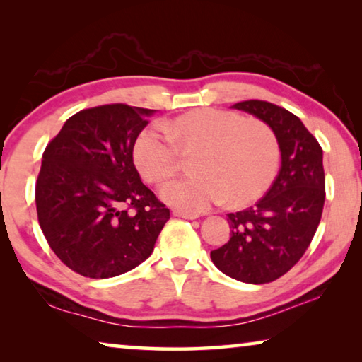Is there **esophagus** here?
Returning <instances> with one entry per match:
<instances>
[{
    "label": "esophagus",
    "instance_id": "1",
    "mask_svg": "<svg viewBox=\"0 0 362 362\" xmlns=\"http://www.w3.org/2000/svg\"><path fill=\"white\" fill-rule=\"evenodd\" d=\"M174 217H182V218H188V220H194L199 217V214L196 212H187V211H173Z\"/></svg>",
    "mask_w": 362,
    "mask_h": 362
}]
</instances>
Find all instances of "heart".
Segmentation results:
<instances>
[{"instance_id": "obj_1", "label": "heart", "mask_w": 362, "mask_h": 362, "mask_svg": "<svg viewBox=\"0 0 362 362\" xmlns=\"http://www.w3.org/2000/svg\"><path fill=\"white\" fill-rule=\"evenodd\" d=\"M162 129L146 127L134 144V163L144 179L159 185L179 170L180 155H193L192 179L169 182L161 198L175 209L201 212L223 203L241 207L259 199L279 166L272 126L220 108L192 110Z\"/></svg>"}]
</instances>
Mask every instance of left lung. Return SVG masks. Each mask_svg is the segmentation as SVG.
<instances>
[{
    "instance_id": "8db88e82",
    "label": "left lung",
    "mask_w": 362,
    "mask_h": 362,
    "mask_svg": "<svg viewBox=\"0 0 362 362\" xmlns=\"http://www.w3.org/2000/svg\"><path fill=\"white\" fill-rule=\"evenodd\" d=\"M233 108L272 126L279 142L281 169L259 203L228 214L231 238L212 250L211 259L226 276L265 284L302 259L320 225L326 199L322 148L303 122L283 107L244 100Z\"/></svg>"
}]
</instances>
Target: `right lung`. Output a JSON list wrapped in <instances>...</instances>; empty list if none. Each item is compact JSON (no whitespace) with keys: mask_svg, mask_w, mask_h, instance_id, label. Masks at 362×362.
Instances as JSON below:
<instances>
[{"mask_svg":"<svg viewBox=\"0 0 362 362\" xmlns=\"http://www.w3.org/2000/svg\"><path fill=\"white\" fill-rule=\"evenodd\" d=\"M151 113L126 103L81 110L42 153L38 222L54 254L81 276L136 268L170 217L134 166V144Z\"/></svg>","mask_w":362,"mask_h":362,"instance_id":"1","label":"right lung"}]
</instances>
